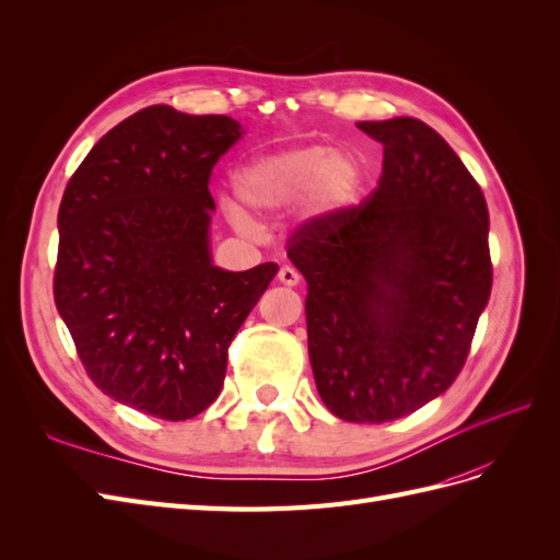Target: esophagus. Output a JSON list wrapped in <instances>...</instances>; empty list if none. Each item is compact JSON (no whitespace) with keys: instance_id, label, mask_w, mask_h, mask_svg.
Segmentation results:
<instances>
[{"instance_id":"obj_1","label":"esophagus","mask_w":560,"mask_h":560,"mask_svg":"<svg viewBox=\"0 0 560 560\" xmlns=\"http://www.w3.org/2000/svg\"><path fill=\"white\" fill-rule=\"evenodd\" d=\"M278 280H280L282 284H287V287H296V284H299V280H301V276H299V270H296V268H292V266H282V268H280V273H278Z\"/></svg>"}]
</instances>
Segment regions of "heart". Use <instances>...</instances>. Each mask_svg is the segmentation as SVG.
I'll list each match as a JSON object with an SVG mask.
<instances>
[{
  "label": "heart",
  "instance_id": "1",
  "mask_svg": "<svg viewBox=\"0 0 560 560\" xmlns=\"http://www.w3.org/2000/svg\"><path fill=\"white\" fill-rule=\"evenodd\" d=\"M360 182L352 159L325 144H299L247 161L233 175V189L247 210L259 214L280 212L301 198L311 212L331 214L358 198ZM229 214L241 226L249 222L235 206H229Z\"/></svg>",
  "mask_w": 560,
  "mask_h": 560
}]
</instances>
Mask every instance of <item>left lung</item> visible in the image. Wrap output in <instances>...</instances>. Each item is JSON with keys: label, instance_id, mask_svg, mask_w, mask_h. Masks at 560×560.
Wrapping results in <instances>:
<instances>
[{"label": "left lung", "instance_id": "1", "mask_svg": "<svg viewBox=\"0 0 560 560\" xmlns=\"http://www.w3.org/2000/svg\"><path fill=\"white\" fill-rule=\"evenodd\" d=\"M383 144L360 206L315 214L287 241L308 282L317 393L348 422L409 416L453 385L493 284L481 186L411 116L358 124Z\"/></svg>", "mask_w": 560, "mask_h": 560}]
</instances>
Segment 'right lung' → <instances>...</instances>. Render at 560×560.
I'll use <instances>...</instances> for the list:
<instances>
[{"instance_id":"right-lung-1","label":"right lung","mask_w":560,"mask_h":560,"mask_svg":"<svg viewBox=\"0 0 560 560\" xmlns=\"http://www.w3.org/2000/svg\"><path fill=\"white\" fill-rule=\"evenodd\" d=\"M241 135L229 116L147 107L89 151L62 194L56 308L89 378L147 416L208 409L235 331L278 273L210 259L212 167Z\"/></svg>"}]
</instances>
